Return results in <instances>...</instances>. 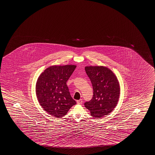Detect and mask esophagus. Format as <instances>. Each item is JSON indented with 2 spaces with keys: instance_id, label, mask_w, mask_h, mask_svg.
Wrapping results in <instances>:
<instances>
[{
  "instance_id": "esophagus-1",
  "label": "esophagus",
  "mask_w": 155,
  "mask_h": 155,
  "mask_svg": "<svg viewBox=\"0 0 155 155\" xmlns=\"http://www.w3.org/2000/svg\"><path fill=\"white\" fill-rule=\"evenodd\" d=\"M77 103L78 104H82V103H83V100L82 99L78 100L77 101Z\"/></svg>"
}]
</instances>
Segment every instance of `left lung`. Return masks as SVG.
<instances>
[{
	"instance_id": "1",
	"label": "left lung",
	"mask_w": 155,
	"mask_h": 155,
	"mask_svg": "<svg viewBox=\"0 0 155 155\" xmlns=\"http://www.w3.org/2000/svg\"><path fill=\"white\" fill-rule=\"evenodd\" d=\"M85 70L91 79L93 88V97L85 102L91 116L101 118L114 110L119 100L120 83L114 73L103 66H88Z\"/></svg>"
}]
</instances>
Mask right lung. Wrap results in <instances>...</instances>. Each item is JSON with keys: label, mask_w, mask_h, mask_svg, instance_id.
Listing matches in <instances>:
<instances>
[{"label": "right lung", "mask_w": 155, "mask_h": 155, "mask_svg": "<svg viewBox=\"0 0 155 155\" xmlns=\"http://www.w3.org/2000/svg\"><path fill=\"white\" fill-rule=\"evenodd\" d=\"M76 68L74 64L54 65L46 68L38 77L35 85L38 102L54 117H64L76 104L66 85Z\"/></svg>", "instance_id": "right-lung-1"}]
</instances>
